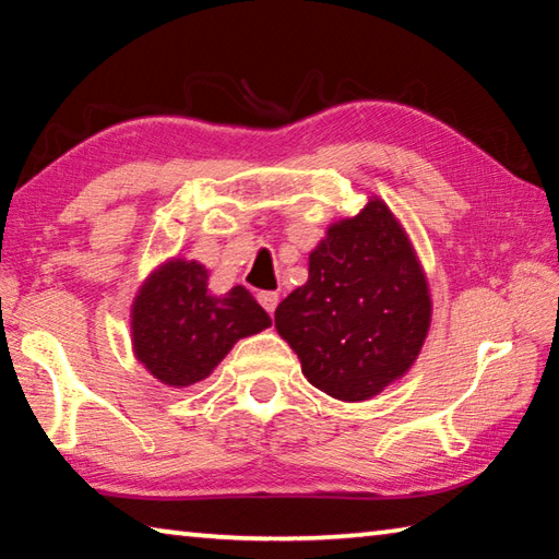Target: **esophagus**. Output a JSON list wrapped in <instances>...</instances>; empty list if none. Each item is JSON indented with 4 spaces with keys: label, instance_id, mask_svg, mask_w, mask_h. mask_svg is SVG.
Masks as SVG:
<instances>
[{
    "label": "esophagus",
    "instance_id": "34e87169",
    "mask_svg": "<svg viewBox=\"0 0 559 559\" xmlns=\"http://www.w3.org/2000/svg\"><path fill=\"white\" fill-rule=\"evenodd\" d=\"M259 302L269 310V313H273V310H276V306H278V293L276 290H261Z\"/></svg>",
    "mask_w": 559,
    "mask_h": 559
}]
</instances>
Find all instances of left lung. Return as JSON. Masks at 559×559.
Listing matches in <instances>:
<instances>
[{
  "label": "left lung",
  "instance_id": "8db88e82",
  "mask_svg": "<svg viewBox=\"0 0 559 559\" xmlns=\"http://www.w3.org/2000/svg\"><path fill=\"white\" fill-rule=\"evenodd\" d=\"M273 320L308 382L333 400H372L412 370L431 325L429 281L380 197L328 226L308 281Z\"/></svg>",
  "mask_w": 559,
  "mask_h": 559
}]
</instances>
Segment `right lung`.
Here are the masks:
<instances>
[{
    "label": "right lung",
    "mask_w": 559,
    "mask_h": 559,
    "mask_svg": "<svg viewBox=\"0 0 559 559\" xmlns=\"http://www.w3.org/2000/svg\"><path fill=\"white\" fill-rule=\"evenodd\" d=\"M200 261L167 259L150 273L130 308L132 353L167 386L202 382L241 337L257 335L271 318L249 290L234 286L214 296Z\"/></svg>",
    "instance_id": "add662e5"
}]
</instances>
